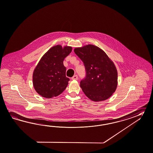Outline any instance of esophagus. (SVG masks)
<instances>
[{
    "label": "esophagus",
    "mask_w": 153,
    "mask_h": 153,
    "mask_svg": "<svg viewBox=\"0 0 153 153\" xmlns=\"http://www.w3.org/2000/svg\"><path fill=\"white\" fill-rule=\"evenodd\" d=\"M78 75H74L72 78H71V79L72 80H78Z\"/></svg>",
    "instance_id": "1"
}]
</instances>
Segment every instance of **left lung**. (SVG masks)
<instances>
[{
    "label": "left lung",
    "mask_w": 153,
    "mask_h": 153,
    "mask_svg": "<svg viewBox=\"0 0 153 153\" xmlns=\"http://www.w3.org/2000/svg\"><path fill=\"white\" fill-rule=\"evenodd\" d=\"M74 52L85 68V77L80 83L84 93L94 102L110 98L118 85V73L113 62L100 48L91 44L75 48Z\"/></svg>",
    "instance_id": "1"
}]
</instances>
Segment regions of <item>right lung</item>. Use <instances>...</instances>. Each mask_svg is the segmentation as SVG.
<instances>
[{
  "label": "right lung",
  "mask_w": 153,
  "mask_h": 153,
  "mask_svg": "<svg viewBox=\"0 0 153 153\" xmlns=\"http://www.w3.org/2000/svg\"><path fill=\"white\" fill-rule=\"evenodd\" d=\"M72 51L71 47L57 45L42 56L33 74V83L36 91L42 97L51 98L65 90L69 79L66 76L63 61Z\"/></svg>",
  "instance_id": "add662e5"
}]
</instances>
